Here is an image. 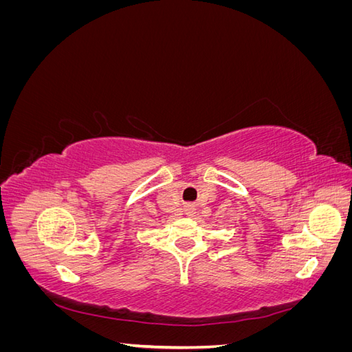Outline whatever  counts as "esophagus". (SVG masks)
I'll list each match as a JSON object with an SVG mask.
<instances>
[{
    "mask_svg": "<svg viewBox=\"0 0 352 352\" xmlns=\"http://www.w3.org/2000/svg\"><path fill=\"white\" fill-rule=\"evenodd\" d=\"M185 210H186V212H188V214H189V216H190V214H192V212H195V208H194L192 206H186V208H185Z\"/></svg>",
    "mask_w": 352,
    "mask_h": 352,
    "instance_id": "34e87169",
    "label": "esophagus"
}]
</instances>
